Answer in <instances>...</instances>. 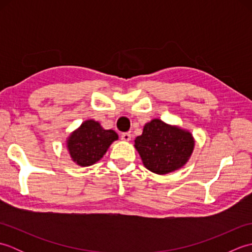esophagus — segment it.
Returning <instances> with one entry per match:
<instances>
[{"label": "esophagus", "mask_w": 252, "mask_h": 252, "mask_svg": "<svg viewBox=\"0 0 252 252\" xmlns=\"http://www.w3.org/2000/svg\"><path fill=\"white\" fill-rule=\"evenodd\" d=\"M121 140L122 141H126V142H129L131 140V134H130L129 132L122 133V134H121Z\"/></svg>", "instance_id": "obj_1"}]
</instances>
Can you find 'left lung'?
<instances>
[{"instance_id":"obj_1","label":"left lung","mask_w":252,"mask_h":252,"mask_svg":"<svg viewBox=\"0 0 252 252\" xmlns=\"http://www.w3.org/2000/svg\"><path fill=\"white\" fill-rule=\"evenodd\" d=\"M134 142L143 164L157 174H167L183 167L195 146L190 132L159 119L146 123L142 135Z\"/></svg>"}]
</instances>
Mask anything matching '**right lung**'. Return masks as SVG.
<instances>
[{
  "instance_id": "add662e5",
  "label": "right lung",
  "mask_w": 252,
  "mask_h": 252,
  "mask_svg": "<svg viewBox=\"0 0 252 252\" xmlns=\"http://www.w3.org/2000/svg\"><path fill=\"white\" fill-rule=\"evenodd\" d=\"M117 140L114 130H104L97 121L87 120L68 137L67 148L73 162L89 167L97 162Z\"/></svg>"
}]
</instances>
